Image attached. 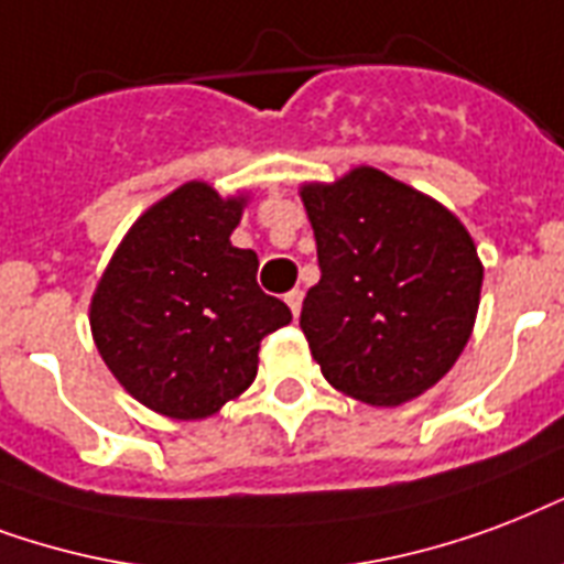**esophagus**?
<instances>
[{"label":"esophagus","instance_id":"obj_1","mask_svg":"<svg viewBox=\"0 0 564 564\" xmlns=\"http://www.w3.org/2000/svg\"><path fill=\"white\" fill-rule=\"evenodd\" d=\"M285 303L291 305V312H294V317H296V314H300V308H303V291H300V288H294V291H288Z\"/></svg>","mask_w":564,"mask_h":564}]
</instances>
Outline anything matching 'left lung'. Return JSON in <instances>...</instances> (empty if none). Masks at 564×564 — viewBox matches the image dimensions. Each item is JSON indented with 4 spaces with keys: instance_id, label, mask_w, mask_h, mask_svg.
Here are the masks:
<instances>
[{
    "instance_id": "left-lung-1",
    "label": "left lung",
    "mask_w": 564,
    "mask_h": 564,
    "mask_svg": "<svg viewBox=\"0 0 564 564\" xmlns=\"http://www.w3.org/2000/svg\"><path fill=\"white\" fill-rule=\"evenodd\" d=\"M300 196L321 264L300 329L323 377L370 405L423 394L459 359L477 321L482 264L468 229L373 167Z\"/></svg>"
}]
</instances>
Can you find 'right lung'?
<instances>
[{"label": "right lung", "instance_id": "right-lung-1", "mask_svg": "<svg viewBox=\"0 0 564 564\" xmlns=\"http://www.w3.org/2000/svg\"><path fill=\"white\" fill-rule=\"evenodd\" d=\"M241 212L243 196L176 187L129 229L96 285V350L152 412H220L252 386L261 338L291 323V308L256 282L259 256L229 241Z\"/></svg>", "mask_w": 564, "mask_h": 564}]
</instances>
